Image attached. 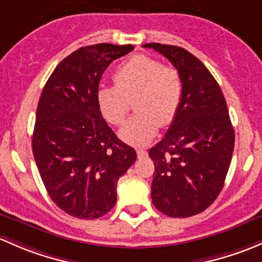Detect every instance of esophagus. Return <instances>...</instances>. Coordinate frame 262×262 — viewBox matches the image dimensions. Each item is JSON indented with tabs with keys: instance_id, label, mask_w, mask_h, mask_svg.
Wrapping results in <instances>:
<instances>
[{
	"instance_id": "esophagus-1",
	"label": "esophagus",
	"mask_w": 262,
	"mask_h": 262,
	"mask_svg": "<svg viewBox=\"0 0 262 262\" xmlns=\"http://www.w3.org/2000/svg\"><path fill=\"white\" fill-rule=\"evenodd\" d=\"M136 152H137V156H139V158H145V156L147 155V151L145 150V149H136Z\"/></svg>"
}]
</instances>
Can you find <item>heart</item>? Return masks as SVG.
<instances>
[{"label": "heart", "instance_id": "1", "mask_svg": "<svg viewBox=\"0 0 262 262\" xmlns=\"http://www.w3.org/2000/svg\"><path fill=\"white\" fill-rule=\"evenodd\" d=\"M116 85L97 93L99 111L112 125L125 121L135 99L137 113L120 130V137L131 145L149 142L159 127L174 121L182 104L184 83L179 71L164 67L152 56L137 54L116 69Z\"/></svg>", "mask_w": 262, "mask_h": 262}]
</instances>
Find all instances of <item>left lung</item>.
Wrapping results in <instances>:
<instances>
[{
    "instance_id": "8db88e82",
    "label": "left lung",
    "mask_w": 262,
    "mask_h": 262,
    "mask_svg": "<svg viewBox=\"0 0 262 262\" xmlns=\"http://www.w3.org/2000/svg\"><path fill=\"white\" fill-rule=\"evenodd\" d=\"M163 54L184 83L182 104L166 135L149 156L155 171L152 204L164 214L185 218L206 211L225 184L234 131L222 90L198 58L174 45H142Z\"/></svg>"
}]
</instances>
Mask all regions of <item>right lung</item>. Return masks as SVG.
Instances as JSON below:
<instances>
[{
  "label": "right lung",
  "instance_id": "add662e5",
  "mask_svg": "<svg viewBox=\"0 0 262 262\" xmlns=\"http://www.w3.org/2000/svg\"><path fill=\"white\" fill-rule=\"evenodd\" d=\"M132 45L83 47L58 64L36 110L32 154L54 203L80 220H96L117 201V182L136 160L99 111V80Z\"/></svg>",
  "mask_w": 262,
  "mask_h": 262
}]
</instances>
